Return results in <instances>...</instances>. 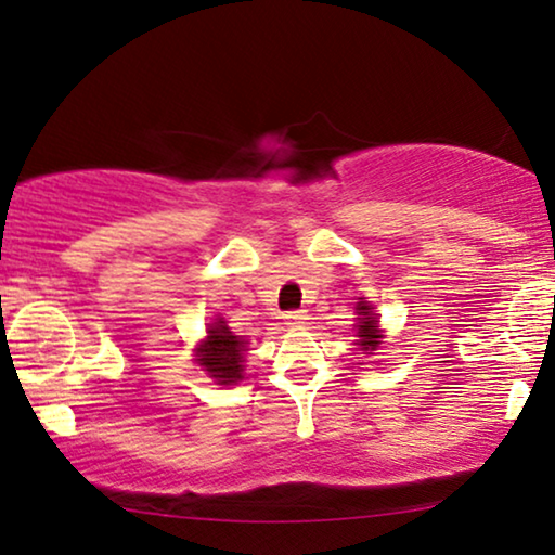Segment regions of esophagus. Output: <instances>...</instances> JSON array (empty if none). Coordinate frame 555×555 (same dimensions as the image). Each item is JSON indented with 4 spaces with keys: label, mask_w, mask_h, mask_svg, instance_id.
Wrapping results in <instances>:
<instances>
[{
    "label": "esophagus",
    "mask_w": 555,
    "mask_h": 555,
    "mask_svg": "<svg viewBox=\"0 0 555 555\" xmlns=\"http://www.w3.org/2000/svg\"><path fill=\"white\" fill-rule=\"evenodd\" d=\"M307 319H309L307 311L296 309V311H288V314H286V324L288 326H304V324H307Z\"/></svg>",
    "instance_id": "obj_1"
}]
</instances>
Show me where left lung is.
Returning <instances> with one entry per match:
<instances>
[{
	"mask_svg": "<svg viewBox=\"0 0 555 555\" xmlns=\"http://www.w3.org/2000/svg\"><path fill=\"white\" fill-rule=\"evenodd\" d=\"M359 314H362V319H359L357 324V337H359V345H362V349L366 354H372V349H377L379 345V334H377V324H374V317L370 314V309H366L364 301H359Z\"/></svg>",
	"mask_w": 555,
	"mask_h": 555,
	"instance_id": "8db88e82",
	"label": "left lung"
}]
</instances>
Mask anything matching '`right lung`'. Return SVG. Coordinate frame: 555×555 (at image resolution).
I'll list each match as a JSON object with an SVG mask.
<instances>
[{
	"label": "right lung",
	"instance_id": "right-lung-1",
	"mask_svg": "<svg viewBox=\"0 0 555 555\" xmlns=\"http://www.w3.org/2000/svg\"><path fill=\"white\" fill-rule=\"evenodd\" d=\"M244 345L238 337H233V332H229L225 322H214L208 326V339L198 347V364L206 366V372L210 377L218 379V385H233L244 377V370H241V362H244Z\"/></svg>",
	"mask_w": 555,
	"mask_h": 555
}]
</instances>
